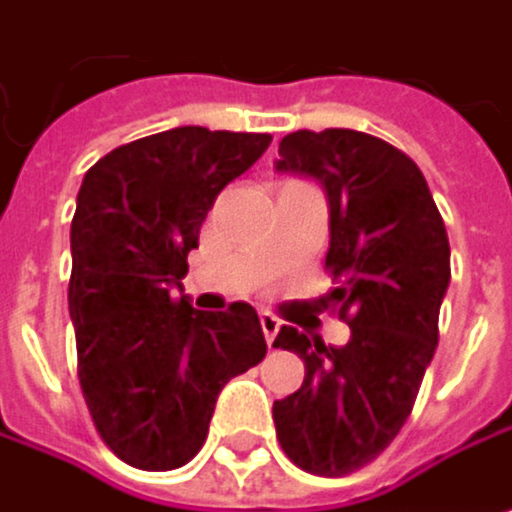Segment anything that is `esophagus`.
I'll return each mask as SVG.
<instances>
[{
	"mask_svg": "<svg viewBox=\"0 0 512 512\" xmlns=\"http://www.w3.org/2000/svg\"><path fill=\"white\" fill-rule=\"evenodd\" d=\"M261 331H264V337H267V346L273 349L276 334H279V318H276L270 309H261Z\"/></svg>",
	"mask_w": 512,
	"mask_h": 512,
	"instance_id": "34e87169",
	"label": "esophagus"
}]
</instances>
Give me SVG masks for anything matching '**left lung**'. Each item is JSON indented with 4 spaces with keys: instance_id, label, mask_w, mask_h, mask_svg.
<instances>
[{
    "instance_id": "left-lung-1",
    "label": "left lung",
    "mask_w": 512,
    "mask_h": 512,
    "mask_svg": "<svg viewBox=\"0 0 512 512\" xmlns=\"http://www.w3.org/2000/svg\"><path fill=\"white\" fill-rule=\"evenodd\" d=\"M276 169L321 181L331 203L324 309L349 327L324 346L285 324L276 349L303 358V385L276 400L282 452L306 473L346 477L385 452L413 413L437 349L449 288V236L413 157L358 130H297Z\"/></svg>"
}]
</instances>
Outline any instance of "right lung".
Wrapping results in <instances>:
<instances>
[{
  "label": "right lung",
  "instance_id": "obj_1",
  "mask_svg": "<svg viewBox=\"0 0 512 512\" xmlns=\"http://www.w3.org/2000/svg\"><path fill=\"white\" fill-rule=\"evenodd\" d=\"M270 133L175 127L99 157L72 218L69 315L90 419L121 461L175 470L206 443L218 391L267 355L258 312H200L172 285L215 197Z\"/></svg>",
  "mask_w": 512,
  "mask_h": 512
}]
</instances>
